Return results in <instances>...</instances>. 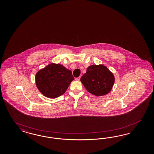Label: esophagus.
<instances>
[{"label":"esophagus","mask_w":154,"mask_h":154,"mask_svg":"<svg viewBox=\"0 0 154 154\" xmlns=\"http://www.w3.org/2000/svg\"><path fill=\"white\" fill-rule=\"evenodd\" d=\"M80 79H81V77L79 76V77H77V78H75V80H76V81H79Z\"/></svg>","instance_id":"esophagus-1"}]
</instances>
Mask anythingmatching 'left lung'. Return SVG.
Here are the masks:
<instances>
[{
  "instance_id": "left-lung-1",
  "label": "left lung",
  "mask_w": 154,
  "mask_h": 154,
  "mask_svg": "<svg viewBox=\"0 0 154 154\" xmlns=\"http://www.w3.org/2000/svg\"><path fill=\"white\" fill-rule=\"evenodd\" d=\"M81 82L90 93L99 97L109 93L115 83V76L107 67L92 65L81 78Z\"/></svg>"
}]
</instances>
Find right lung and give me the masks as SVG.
Listing matches in <instances>:
<instances>
[{"instance_id":"add662e5","label":"right lung","mask_w":154,"mask_h":154,"mask_svg":"<svg viewBox=\"0 0 154 154\" xmlns=\"http://www.w3.org/2000/svg\"><path fill=\"white\" fill-rule=\"evenodd\" d=\"M74 79L72 72L63 65L51 63L37 72L35 84L44 96L54 99L64 93Z\"/></svg>"}]
</instances>
